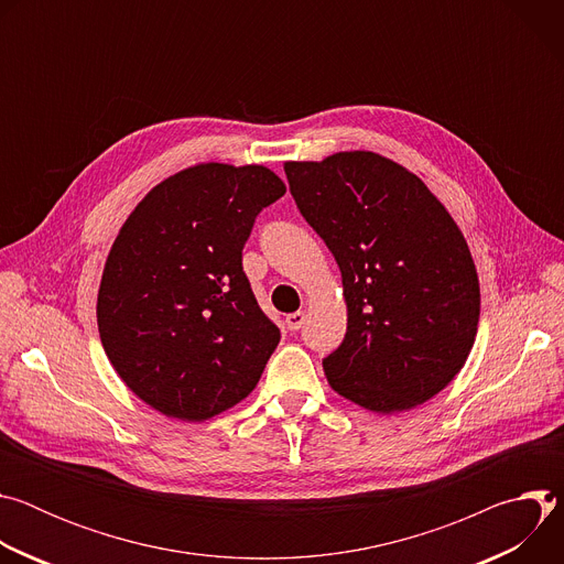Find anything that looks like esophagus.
<instances>
[{
  "label": "esophagus",
  "mask_w": 564,
  "mask_h": 564,
  "mask_svg": "<svg viewBox=\"0 0 564 564\" xmlns=\"http://www.w3.org/2000/svg\"><path fill=\"white\" fill-rule=\"evenodd\" d=\"M303 324H305V312H292V314L285 316V326H288V330H292V333L301 330Z\"/></svg>",
  "instance_id": "34e87169"
}]
</instances>
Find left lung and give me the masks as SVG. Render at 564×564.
Here are the masks:
<instances>
[{
  "mask_svg": "<svg viewBox=\"0 0 564 564\" xmlns=\"http://www.w3.org/2000/svg\"><path fill=\"white\" fill-rule=\"evenodd\" d=\"M285 176L341 270L348 330L324 359L328 383L383 415L424 404L477 335L479 281L459 227L415 174L372 151L285 163Z\"/></svg>",
  "mask_w": 564,
  "mask_h": 564,
  "instance_id": "left-lung-1",
  "label": "left lung"
}]
</instances>
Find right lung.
I'll return each instance as SVG.
<instances>
[{
    "instance_id": "add662e5",
    "label": "right lung",
    "mask_w": 564,
    "mask_h": 564,
    "mask_svg": "<svg viewBox=\"0 0 564 564\" xmlns=\"http://www.w3.org/2000/svg\"><path fill=\"white\" fill-rule=\"evenodd\" d=\"M285 194L263 165L203 163L129 214L98 292L102 348L158 413L203 422L246 399L281 333L243 272L257 216Z\"/></svg>"
}]
</instances>
